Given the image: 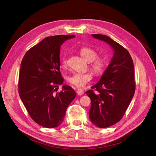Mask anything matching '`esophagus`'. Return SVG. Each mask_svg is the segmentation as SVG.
Returning a JSON list of instances; mask_svg holds the SVG:
<instances>
[{"label": "esophagus", "mask_w": 156, "mask_h": 156, "mask_svg": "<svg viewBox=\"0 0 156 156\" xmlns=\"http://www.w3.org/2000/svg\"><path fill=\"white\" fill-rule=\"evenodd\" d=\"M77 94H78L79 96H81V95H83V94H84V91L83 90H81V89H77Z\"/></svg>", "instance_id": "34e87169"}]
</instances>
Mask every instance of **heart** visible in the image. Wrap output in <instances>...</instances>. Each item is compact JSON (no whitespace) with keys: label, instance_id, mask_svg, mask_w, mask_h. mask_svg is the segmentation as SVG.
<instances>
[{"label":"heart","instance_id":"1","mask_svg":"<svg viewBox=\"0 0 156 156\" xmlns=\"http://www.w3.org/2000/svg\"><path fill=\"white\" fill-rule=\"evenodd\" d=\"M80 53L88 62H90V68L94 73L100 75L104 72L106 67V60L102 58H97L98 53L96 50L90 48H83L80 50ZM61 64L64 68L68 66V58L63 56L61 59ZM92 79L91 73H81L75 72L68 77L69 83L72 85L81 88L86 85Z\"/></svg>","mask_w":156,"mask_h":156}]
</instances>
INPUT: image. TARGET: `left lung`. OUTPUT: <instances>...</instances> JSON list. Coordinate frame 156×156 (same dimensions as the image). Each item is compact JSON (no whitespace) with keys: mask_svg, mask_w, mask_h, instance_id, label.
<instances>
[{"mask_svg":"<svg viewBox=\"0 0 156 156\" xmlns=\"http://www.w3.org/2000/svg\"><path fill=\"white\" fill-rule=\"evenodd\" d=\"M113 49V56L100 80L86 92L90 98L89 118L101 128L119 122L128 107L135 90L134 65L129 52L105 35L92 34Z\"/></svg>","mask_w":156,"mask_h":156,"instance_id":"obj_1","label":"left lung"}]
</instances>
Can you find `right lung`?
<instances>
[{
    "label": "right lung",
    "mask_w": 156,
    "mask_h": 156,
    "mask_svg": "<svg viewBox=\"0 0 156 156\" xmlns=\"http://www.w3.org/2000/svg\"><path fill=\"white\" fill-rule=\"evenodd\" d=\"M74 35L47 37L23 56L19 74V94L32 119L47 128L63 122L66 111L74 100V90L64 84L60 72V46Z\"/></svg>",
    "instance_id": "add662e5"
}]
</instances>
